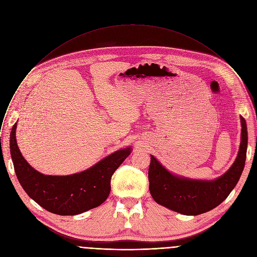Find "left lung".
Returning <instances> with one entry per match:
<instances>
[{"mask_svg": "<svg viewBox=\"0 0 257 257\" xmlns=\"http://www.w3.org/2000/svg\"><path fill=\"white\" fill-rule=\"evenodd\" d=\"M241 125L238 157L229 171L216 180L198 181L174 176L151 155L149 180L155 201L187 215H197L221 204L236 186L245 166L248 136L246 121L242 116Z\"/></svg>", "mask_w": 257, "mask_h": 257, "instance_id": "obj_1", "label": "left lung"}]
</instances>
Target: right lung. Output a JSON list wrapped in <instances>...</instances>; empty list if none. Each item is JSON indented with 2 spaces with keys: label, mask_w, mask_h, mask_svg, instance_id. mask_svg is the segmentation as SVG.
I'll return each instance as SVG.
<instances>
[{
  "label": "right lung",
  "mask_w": 257,
  "mask_h": 257,
  "mask_svg": "<svg viewBox=\"0 0 257 257\" xmlns=\"http://www.w3.org/2000/svg\"><path fill=\"white\" fill-rule=\"evenodd\" d=\"M17 123L12 127L10 150L17 179L24 191L50 212L75 215L100 205L111 192V178L130 155L118 151L90 169L69 176H48L34 170L22 157L16 142Z\"/></svg>",
  "instance_id": "1"
}]
</instances>
